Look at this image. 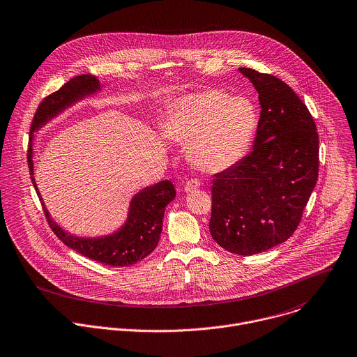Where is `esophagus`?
Instances as JSON below:
<instances>
[{
	"mask_svg": "<svg viewBox=\"0 0 357 357\" xmlns=\"http://www.w3.org/2000/svg\"><path fill=\"white\" fill-rule=\"evenodd\" d=\"M200 188V182L197 181V179H189L186 183H185V186H183V190L185 192H193V190H196V189H199Z\"/></svg>",
	"mask_w": 357,
	"mask_h": 357,
	"instance_id": "esophagus-1",
	"label": "esophagus"
}]
</instances>
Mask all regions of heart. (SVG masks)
Masks as SVG:
<instances>
[{"instance_id":"b5f03b06","label":"heart","mask_w":357,"mask_h":357,"mask_svg":"<svg viewBox=\"0 0 357 357\" xmlns=\"http://www.w3.org/2000/svg\"><path fill=\"white\" fill-rule=\"evenodd\" d=\"M258 116L244 98L206 89L178 98L162 126L165 136L188 143V158L199 171L218 174L247 153Z\"/></svg>"}]
</instances>
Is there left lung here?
<instances>
[{
  "mask_svg": "<svg viewBox=\"0 0 357 357\" xmlns=\"http://www.w3.org/2000/svg\"><path fill=\"white\" fill-rule=\"evenodd\" d=\"M238 71L258 92L261 117L252 151L214 175L208 228L221 248L251 257L296 231L318 179L319 147L311 113L286 82Z\"/></svg>",
  "mask_w": 357,
  "mask_h": 357,
  "instance_id": "obj_1",
  "label": "left lung"
}]
</instances>
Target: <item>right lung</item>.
Wrapping results in <instances>:
<instances>
[{
  "label": "right lung",
  "mask_w": 357,
  "mask_h": 357,
  "mask_svg": "<svg viewBox=\"0 0 357 357\" xmlns=\"http://www.w3.org/2000/svg\"><path fill=\"white\" fill-rule=\"evenodd\" d=\"M102 91L99 79L91 74H82L71 78L59 91L49 95L38 107L31 128L29 169L33 186L42 199L36 179L33 164V139L35 133L61 114L66 109L82 99L91 98ZM176 190L171 181H161L140 189L130 200L129 211L125 222L110 234L98 236H79L70 234L59 222L54 221L45 203V213L49 225L59 238L71 250L82 257L109 266H130L150 255L162 231V218L165 207L175 199ZM43 202V199H42Z\"/></svg>",
  "instance_id": "add662e5"
}]
</instances>
